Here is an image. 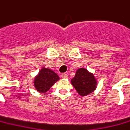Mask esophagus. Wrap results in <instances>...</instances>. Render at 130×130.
Masks as SVG:
<instances>
[{"label":"esophagus","instance_id":"34e87169","mask_svg":"<svg viewBox=\"0 0 130 130\" xmlns=\"http://www.w3.org/2000/svg\"><path fill=\"white\" fill-rule=\"evenodd\" d=\"M62 78H64V79H67V78H68V75H67V74H65V73H63V74H62Z\"/></svg>","mask_w":130,"mask_h":130}]
</instances>
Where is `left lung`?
I'll return each mask as SVG.
<instances>
[{"label":"left lung","instance_id":"left-lung-1","mask_svg":"<svg viewBox=\"0 0 130 130\" xmlns=\"http://www.w3.org/2000/svg\"><path fill=\"white\" fill-rule=\"evenodd\" d=\"M71 83L81 96L89 95L95 90L97 86V81L94 75L85 68H80L77 70L75 76L71 80Z\"/></svg>","mask_w":130,"mask_h":130}]
</instances>
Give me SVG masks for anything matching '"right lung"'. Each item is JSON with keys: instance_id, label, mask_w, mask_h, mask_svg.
<instances>
[{"instance_id": "1", "label": "right lung", "mask_w": 130, "mask_h": 130, "mask_svg": "<svg viewBox=\"0 0 130 130\" xmlns=\"http://www.w3.org/2000/svg\"><path fill=\"white\" fill-rule=\"evenodd\" d=\"M59 76L50 69L43 68L40 70L38 75L35 77L34 85L35 89L40 92H45L49 90L58 80Z\"/></svg>"}]
</instances>
